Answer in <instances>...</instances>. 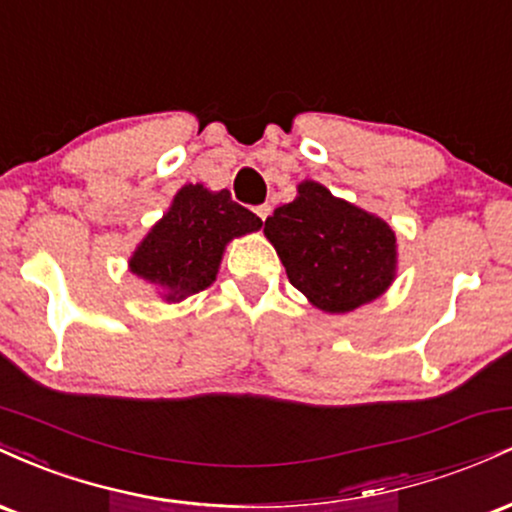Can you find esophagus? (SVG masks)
Listing matches in <instances>:
<instances>
[{
	"mask_svg": "<svg viewBox=\"0 0 512 512\" xmlns=\"http://www.w3.org/2000/svg\"><path fill=\"white\" fill-rule=\"evenodd\" d=\"M269 211H272V209H269V204H260V207H255V214L260 216L262 221L267 219V216H269Z\"/></svg>",
	"mask_w": 512,
	"mask_h": 512,
	"instance_id": "esophagus-1",
	"label": "esophagus"
}]
</instances>
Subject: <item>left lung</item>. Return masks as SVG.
Masks as SVG:
<instances>
[{
    "label": "left lung",
    "instance_id": "obj_1",
    "mask_svg": "<svg viewBox=\"0 0 512 512\" xmlns=\"http://www.w3.org/2000/svg\"><path fill=\"white\" fill-rule=\"evenodd\" d=\"M264 236L291 284L325 313H351L395 281V231L315 180H303L298 197L274 209Z\"/></svg>",
    "mask_w": 512,
    "mask_h": 512
}]
</instances>
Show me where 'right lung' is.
<instances>
[{"label":"right lung","mask_w":512,"mask_h":512,"mask_svg":"<svg viewBox=\"0 0 512 512\" xmlns=\"http://www.w3.org/2000/svg\"><path fill=\"white\" fill-rule=\"evenodd\" d=\"M260 228V216L233 202L228 190L185 185L129 257V272L154 286L163 301H182L211 286L233 238Z\"/></svg>","instance_id":"right-lung-1"}]
</instances>
